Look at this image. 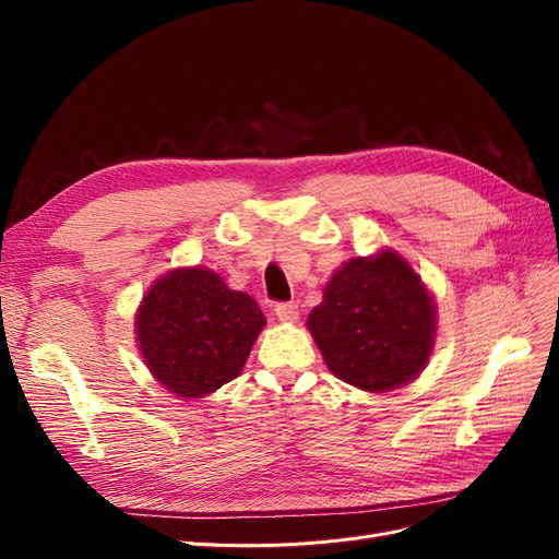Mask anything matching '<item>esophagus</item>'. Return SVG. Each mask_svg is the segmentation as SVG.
Listing matches in <instances>:
<instances>
[{
    "mask_svg": "<svg viewBox=\"0 0 559 559\" xmlns=\"http://www.w3.org/2000/svg\"><path fill=\"white\" fill-rule=\"evenodd\" d=\"M275 314L280 321H284V324H294L298 319V306L296 302H277Z\"/></svg>",
    "mask_w": 559,
    "mask_h": 559,
    "instance_id": "esophagus-1",
    "label": "esophagus"
}]
</instances>
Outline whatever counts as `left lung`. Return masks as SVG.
Masks as SVG:
<instances>
[{
	"label": "left lung",
	"mask_w": 559,
	"mask_h": 559,
	"mask_svg": "<svg viewBox=\"0 0 559 559\" xmlns=\"http://www.w3.org/2000/svg\"><path fill=\"white\" fill-rule=\"evenodd\" d=\"M436 329L433 294L389 247L345 261L308 314L331 373L370 394L413 382L429 364Z\"/></svg>",
	"instance_id": "left-lung-1"
}]
</instances>
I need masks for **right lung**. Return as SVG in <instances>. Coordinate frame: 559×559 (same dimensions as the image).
Returning a JSON list of instances; mask_svg holds the SVG:
<instances>
[{"label": "right lung", "instance_id": "1", "mask_svg": "<svg viewBox=\"0 0 559 559\" xmlns=\"http://www.w3.org/2000/svg\"><path fill=\"white\" fill-rule=\"evenodd\" d=\"M265 326L259 302L202 265L175 267L144 294L134 314L148 373L179 399H202L235 380Z\"/></svg>", "mask_w": 559, "mask_h": 559}]
</instances>
